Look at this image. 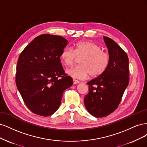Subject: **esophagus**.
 Masks as SVG:
<instances>
[{"label":"esophagus","instance_id":"obj_1","mask_svg":"<svg viewBox=\"0 0 147 147\" xmlns=\"http://www.w3.org/2000/svg\"><path fill=\"white\" fill-rule=\"evenodd\" d=\"M80 82L79 81V80H76V79H73V83H74V84H79Z\"/></svg>","mask_w":147,"mask_h":147}]
</instances>
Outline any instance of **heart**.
<instances>
[{
	"mask_svg": "<svg viewBox=\"0 0 147 147\" xmlns=\"http://www.w3.org/2000/svg\"><path fill=\"white\" fill-rule=\"evenodd\" d=\"M78 58L80 59V65L68 69L67 73L79 79H86L90 75L92 78L99 76L106 71L111 60L109 54L90 41H79L74 45V50L65 47L61 52L60 59L67 67L73 65Z\"/></svg>",
	"mask_w": 147,
	"mask_h": 147,
	"instance_id": "obj_1",
	"label": "heart"
}]
</instances>
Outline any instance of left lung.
<instances>
[{
	"mask_svg": "<svg viewBox=\"0 0 147 147\" xmlns=\"http://www.w3.org/2000/svg\"><path fill=\"white\" fill-rule=\"evenodd\" d=\"M110 55L106 71L87 84L84 98L88 112L96 118L106 117L117 109L129 84V60L126 53L111 38L104 36Z\"/></svg>",
	"mask_w": 147,
	"mask_h": 147,
	"instance_id": "8db88e82",
	"label": "left lung"
}]
</instances>
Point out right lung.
I'll use <instances>...</instances> for the list:
<instances>
[{"label": "right lung", "instance_id": "1", "mask_svg": "<svg viewBox=\"0 0 147 147\" xmlns=\"http://www.w3.org/2000/svg\"><path fill=\"white\" fill-rule=\"evenodd\" d=\"M67 43L61 36L40 35L19 57L16 86L26 106L36 115L53 114L60 105L63 92L73 85L60 59Z\"/></svg>", "mask_w": 147, "mask_h": 147}]
</instances>
